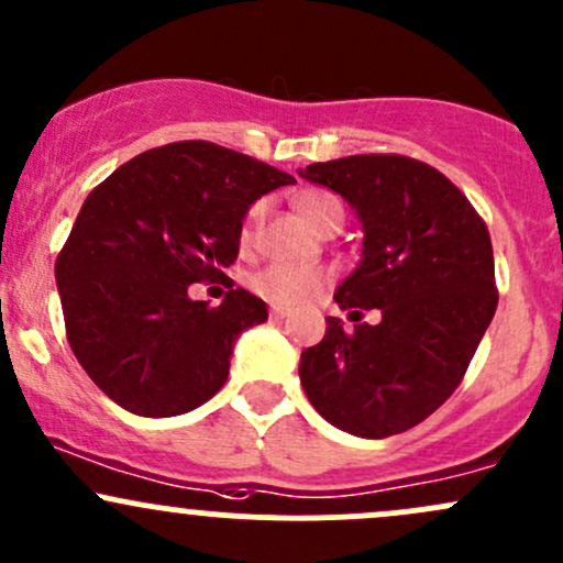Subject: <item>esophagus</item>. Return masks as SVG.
Returning a JSON list of instances; mask_svg holds the SVG:
<instances>
[{"label":"esophagus","mask_w":563,"mask_h":563,"mask_svg":"<svg viewBox=\"0 0 563 563\" xmlns=\"http://www.w3.org/2000/svg\"><path fill=\"white\" fill-rule=\"evenodd\" d=\"M271 317L284 319V317H287V311H284V308H279V306H274V308H271Z\"/></svg>","instance_id":"obj_1"}]
</instances>
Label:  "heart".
Returning a JSON list of instances; mask_svg holds the SVG:
<instances>
[{
  "instance_id": "1",
  "label": "heart",
  "mask_w": 563,
  "mask_h": 563,
  "mask_svg": "<svg viewBox=\"0 0 563 563\" xmlns=\"http://www.w3.org/2000/svg\"><path fill=\"white\" fill-rule=\"evenodd\" d=\"M300 217L319 233H335L343 222V201L335 192L311 187L295 198ZM265 201H255L246 209L244 222H241V244H252L260 231V222L265 217ZM330 284V274L322 268H289V265H268L252 276V289L268 303L279 308L308 306L324 292Z\"/></svg>"
}]
</instances>
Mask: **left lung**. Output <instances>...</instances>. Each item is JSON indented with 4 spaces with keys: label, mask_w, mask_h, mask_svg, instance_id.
<instances>
[{
    "label": "left lung",
    "mask_w": 563,
    "mask_h": 563,
    "mask_svg": "<svg viewBox=\"0 0 563 563\" xmlns=\"http://www.w3.org/2000/svg\"><path fill=\"white\" fill-rule=\"evenodd\" d=\"M308 183L341 192L365 228L362 263L335 303L378 307V325L328 317L300 354L308 402L356 438L400 434L432 416L462 384L497 311L486 222L445 174L408 155L373 153L311 163Z\"/></svg>",
    "instance_id": "left-lung-1"
}]
</instances>
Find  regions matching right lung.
<instances>
[{
	"label": "right lung",
	"instance_id": "obj_1",
	"mask_svg": "<svg viewBox=\"0 0 563 563\" xmlns=\"http://www.w3.org/2000/svg\"><path fill=\"white\" fill-rule=\"evenodd\" d=\"M292 183L190 139L136 155L90 190L56 257V284L66 341L110 400L166 419L222 389L235 338L268 308L241 287L209 308L187 287L225 279L250 203Z\"/></svg>",
	"mask_w": 563,
	"mask_h": 563
}]
</instances>
